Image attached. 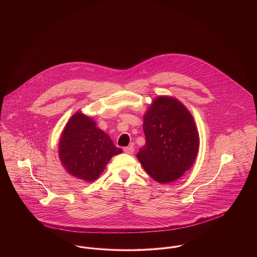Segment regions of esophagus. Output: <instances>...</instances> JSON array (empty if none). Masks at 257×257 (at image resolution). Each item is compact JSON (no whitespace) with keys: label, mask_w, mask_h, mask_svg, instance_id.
I'll return each mask as SVG.
<instances>
[{"label":"esophagus","mask_w":257,"mask_h":257,"mask_svg":"<svg viewBox=\"0 0 257 257\" xmlns=\"http://www.w3.org/2000/svg\"><path fill=\"white\" fill-rule=\"evenodd\" d=\"M123 151H124L125 153H127V154H133V153L135 152V148L132 147V146H130V147H123Z\"/></svg>","instance_id":"34e87169"}]
</instances>
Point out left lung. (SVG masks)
I'll use <instances>...</instances> for the list:
<instances>
[{
  "instance_id": "left-lung-1",
  "label": "left lung",
  "mask_w": 257,
  "mask_h": 257,
  "mask_svg": "<svg viewBox=\"0 0 257 257\" xmlns=\"http://www.w3.org/2000/svg\"><path fill=\"white\" fill-rule=\"evenodd\" d=\"M146 146L138 158L159 183L177 180L193 165L199 150V134L193 116L170 97H158L144 117Z\"/></svg>"
}]
</instances>
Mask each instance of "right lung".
Here are the masks:
<instances>
[{
	"label": "right lung",
	"instance_id": "add662e5",
	"mask_svg": "<svg viewBox=\"0 0 257 257\" xmlns=\"http://www.w3.org/2000/svg\"><path fill=\"white\" fill-rule=\"evenodd\" d=\"M58 151L68 173L88 182L96 180L110 158L121 153L110 137L82 112L75 113L67 122Z\"/></svg>",
	"mask_w": 257,
	"mask_h": 257
}]
</instances>
